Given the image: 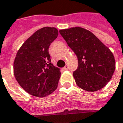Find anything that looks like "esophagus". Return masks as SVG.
I'll list each match as a JSON object with an SVG mask.
<instances>
[{
    "mask_svg": "<svg viewBox=\"0 0 123 123\" xmlns=\"http://www.w3.org/2000/svg\"><path fill=\"white\" fill-rule=\"evenodd\" d=\"M63 69H64V70H67V69H68V65H65V67L63 68Z\"/></svg>",
    "mask_w": 123,
    "mask_h": 123,
    "instance_id": "34e87169",
    "label": "esophagus"
}]
</instances>
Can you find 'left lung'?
<instances>
[{"label":"left lung","instance_id":"obj_1","mask_svg":"<svg viewBox=\"0 0 123 123\" xmlns=\"http://www.w3.org/2000/svg\"><path fill=\"white\" fill-rule=\"evenodd\" d=\"M78 58V68L73 72L77 86L93 92L103 88L115 70L112 52L90 31L80 27L59 31Z\"/></svg>","mask_w":123,"mask_h":123}]
</instances>
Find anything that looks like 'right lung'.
Instances as JSON below:
<instances>
[{"mask_svg": "<svg viewBox=\"0 0 123 123\" xmlns=\"http://www.w3.org/2000/svg\"><path fill=\"white\" fill-rule=\"evenodd\" d=\"M58 35L55 27H42L27 39L17 52L14 75L20 86L31 96H47L58 87L61 73L51 64L48 52L50 45Z\"/></svg>", "mask_w": 123, "mask_h": 123, "instance_id": "right-lung-1", "label": "right lung"}]
</instances>
